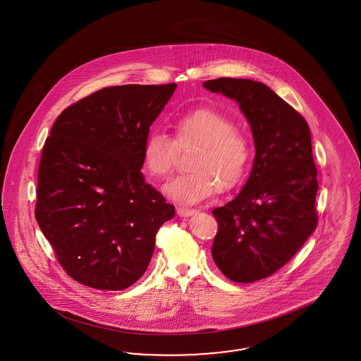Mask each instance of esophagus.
Masks as SVG:
<instances>
[{"mask_svg":"<svg viewBox=\"0 0 361 361\" xmlns=\"http://www.w3.org/2000/svg\"><path fill=\"white\" fill-rule=\"evenodd\" d=\"M195 213H196L195 209L185 208V207H178V208H177V214H178L180 217H189V216H192V214H195Z\"/></svg>","mask_w":361,"mask_h":361,"instance_id":"esophagus-1","label":"esophagus"}]
</instances>
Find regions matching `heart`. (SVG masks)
Instances as JSON below:
<instances>
[{"label":"heart","mask_w":361,"mask_h":361,"mask_svg":"<svg viewBox=\"0 0 361 361\" xmlns=\"http://www.w3.org/2000/svg\"><path fill=\"white\" fill-rule=\"evenodd\" d=\"M173 139L161 131L151 132L142 144L144 169L156 178H164L173 168L178 151L195 148L186 169L165 186L168 196L195 204L219 190L240 184L247 172L252 145L237 131L234 121L214 109H197L180 116L172 124Z\"/></svg>","instance_id":"heart-1"}]
</instances>
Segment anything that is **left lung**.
<instances>
[{
    "instance_id": "8db88e82",
    "label": "left lung",
    "mask_w": 361,
    "mask_h": 361,
    "mask_svg": "<svg viewBox=\"0 0 361 361\" xmlns=\"http://www.w3.org/2000/svg\"><path fill=\"white\" fill-rule=\"evenodd\" d=\"M204 87L235 99L252 127V173L238 196L213 210L219 231L212 246L221 273L252 283L282 269L317 228L311 133L306 119L261 82L219 78Z\"/></svg>"
}]
</instances>
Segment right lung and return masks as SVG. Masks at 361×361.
<instances>
[{"label": "right lung", "instance_id": "obj_1", "mask_svg": "<svg viewBox=\"0 0 361 361\" xmlns=\"http://www.w3.org/2000/svg\"><path fill=\"white\" fill-rule=\"evenodd\" d=\"M176 83L95 91L68 106L46 139L35 219L67 275L124 290L145 273L175 207L142 177V144Z\"/></svg>", "mask_w": 361, "mask_h": 361}]
</instances>
